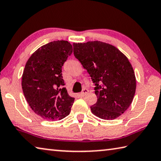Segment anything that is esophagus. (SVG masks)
Masks as SVG:
<instances>
[{
	"label": "esophagus",
	"instance_id": "obj_1",
	"mask_svg": "<svg viewBox=\"0 0 161 161\" xmlns=\"http://www.w3.org/2000/svg\"><path fill=\"white\" fill-rule=\"evenodd\" d=\"M88 92H89V91H88V89H85V88L83 89H82V92H81V93L80 94V96L81 97H84V95L88 93Z\"/></svg>",
	"mask_w": 161,
	"mask_h": 161
}]
</instances>
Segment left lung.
I'll list each match as a JSON object with an SVG mask.
<instances>
[{
	"instance_id": "left-lung-1",
	"label": "left lung",
	"mask_w": 161,
	"mask_h": 161,
	"mask_svg": "<svg viewBox=\"0 0 161 161\" xmlns=\"http://www.w3.org/2000/svg\"><path fill=\"white\" fill-rule=\"evenodd\" d=\"M74 55L95 84L92 114L113 120L124 114L134 97L136 81L129 59L114 46L100 41L73 43Z\"/></svg>"
}]
</instances>
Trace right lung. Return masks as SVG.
Wrapping results in <instances>:
<instances>
[{"label": "right lung", "instance_id": "obj_1", "mask_svg": "<svg viewBox=\"0 0 161 161\" xmlns=\"http://www.w3.org/2000/svg\"><path fill=\"white\" fill-rule=\"evenodd\" d=\"M72 50L69 42L53 41L37 49L26 62L22 76L24 96L42 119L61 120L70 113L75 98L63 87L62 67Z\"/></svg>", "mask_w": 161, "mask_h": 161}]
</instances>
